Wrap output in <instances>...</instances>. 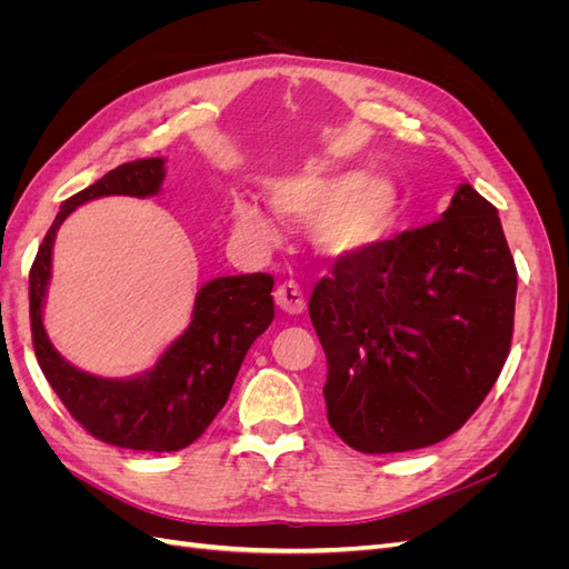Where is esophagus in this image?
Listing matches in <instances>:
<instances>
[{
	"instance_id": "1",
	"label": "esophagus",
	"mask_w": 569,
	"mask_h": 569,
	"mask_svg": "<svg viewBox=\"0 0 569 569\" xmlns=\"http://www.w3.org/2000/svg\"><path fill=\"white\" fill-rule=\"evenodd\" d=\"M274 303H278L280 311H284L289 316H297L306 308V295L295 280H289L274 289Z\"/></svg>"
}]
</instances>
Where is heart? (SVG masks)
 I'll return each mask as SVG.
<instances>
[{"instance_id": "heart-1", "label": "heart", "mask_w": 569, "mask_h": 569, "mask_svg": "<svg viewBox=\"0 0 569 569\" xmlns=\"http://www.w3.org/2000/svg\"><path fill=\"white\" fill-rule=\"evenodd\" d=\"M270 199L282 216L313 222L318 249L330 258L366 256L382 247L399 222V194L380 178L360 170L351 173H299L274 182ZM234 230L253 244L268 247L278 239L272 218L253 199H232Z\"/></svg>"}]
</instances>
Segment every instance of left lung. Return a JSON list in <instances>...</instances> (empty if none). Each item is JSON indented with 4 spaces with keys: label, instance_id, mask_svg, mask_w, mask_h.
<instances>
[{
    "label": "left lung",
    "instance_id": "8db88e82",
    "mask_svg": "<svg viewBox=\"0 0 569 569\" xmlns=\"http://www.w3.org/2000/svg\"><path fill=\"white\" fill-rule=\"evenodd\" d=\"M518 270L496 206L460 184L429 226L339 258L308 301L327 420L360 453L432 446L468 422L510 353Z\"/></svg>",
    "mask_w": 569,
    "mask_h": 569
}]
</instances>
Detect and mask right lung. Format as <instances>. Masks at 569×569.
Returning <instances> with one entry per match:
<instances>
[{"label":"right lung","instance_id":"1","mask_svg":"<svg viewBox=\"0 0 569 569\" xmlns=\"http://www.w3.org/2000/svg\"><path fill=\"white\" fill-rule=\"evenodd\" d=\"M163 159L118 166L61 203L30 268V330L38 363L66 410L88 432L118 449L170 453L197 441L226 406L251 343L274 318L266 272L228 274L197 291L192 322L151 370L104 380L63 360L44 332L42 306L57 230L80 203L99 197H151L163 182Z\"/></svg>","mask_w":569,"mask_h":569}]
</instances>
